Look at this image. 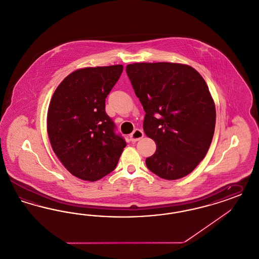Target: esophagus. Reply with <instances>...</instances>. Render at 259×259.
<instances>
[{
	"label": "esophagus",
	"instance_id": "1",
	"mask_svg": "<svg viewBox=\"0 0 259 259\" xmlns=\"http://www.w3.org/2000/svg\"><path fill=\"white\" fill-rule=\"evenodd\" d=\"M143 136V131H142V130H139V128H136V130H134L133 134H131L130 138H131V140H132L133 142H136V141L140 140Z\"/></svg>",
	"mask_w": 259,
	"mask_h": 259
}]
</instances>
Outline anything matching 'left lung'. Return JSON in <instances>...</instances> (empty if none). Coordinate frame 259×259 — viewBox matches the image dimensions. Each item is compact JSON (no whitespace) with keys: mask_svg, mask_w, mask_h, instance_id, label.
I'll return each instance as SVG.
<instances>
[{"mask_svg":"<svg viewBox=\"0 0 259 259\" xmlns=\"http://www.w3.org/2000/svg\"><path fill=\"white\" fill-rule=\"evenodd\" d=\"M125 71L146 112L144 132L156 144L147 167L168 181L187 176L204 158L215 130V104L206 82L181 63H134Z\"/></svg>","mask_w":259,"mask_h":259,"instance_id":"8db88e82","label":"left lung"}]
</instances>
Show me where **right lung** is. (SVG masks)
Instances as JSON below:
<instances>
[{"label": "right lung", "mask_w": 259, "mask_h": 259, "mask_svg": "<svg viewBox=\"0 0 259 259\" xmlns=\"http://www.w3.org/2000/svg\"><path fill=\"white\" fill-rule=\"evenodd\" d=\"M123 65L78 69L51 99L47 132L53 151L69 172L96 182L112 172L126 146L106 112V98Z\"/></svg>", "instance_id": "1"}]
</instances>
